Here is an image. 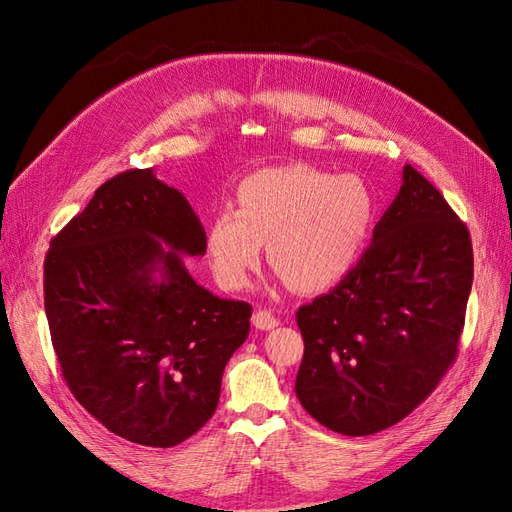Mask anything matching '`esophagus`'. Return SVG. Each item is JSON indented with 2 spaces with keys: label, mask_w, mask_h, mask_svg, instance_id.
Segmentation results:
<instances>
[{
  "label": "esophagus",
  "mask_w": 512,
  "mask_h": 512,
  "mask_svg": "<svg viewBox=\"0 0 512 512\" xmlns=\"http://www.w3.org/2000/svg\"><path fill=\"white\" fill-rule=\"evenodd\" d=\"M252 322H254V327L260 331H271L277 327V318L271 309H256Z\"/></svg>",
  "instance_id": "esophagus-1"
}]
</instances>
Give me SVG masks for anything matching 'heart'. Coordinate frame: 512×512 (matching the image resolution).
Listing matches in <instances>:
<instances>
[{"label": "heart", "mask_w": 512, "mask_h": 512, "mask_svg": "<svg viewBox=\"0 0 512 512\" xmlns=\"http://www.w3.org/2000/svg\"><path fill=\"white\" fill-rule=\"evenodd\" d=\"M237 209L224 207L207 226L215 280L243 288L269 243L271 265L301 292L342 282L361 260L378 200L359 175L312 166L258 170L237 188Z\"/></svg>", "instance_id": "1"}]
</instances>
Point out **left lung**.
Instances as JSON below:
<instances>
[{
	"instance_id": "left-lung-1",
	"label": "left lung",
	"mask_w": 512,
	"mask_h": 512,
	"mask_svg": "<svg viewBox=\"0 0 512 512\" xmlns=\"http://www.w3.org/2000/svg\"><path fill=\"white\" fill-rule=\"evenodd\" d=\"M401 188L356 267L299 307L301 406L344 436L406 418L457 356L472 290L470 232L444 196L404 166Z\"/></svg>"
}]
</instances>
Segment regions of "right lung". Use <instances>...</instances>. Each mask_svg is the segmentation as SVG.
Instances as JSON below:
<instances>
[{
    "label": "right lung",
    "instance_id": "add662e5",
    "mask_svg": "<svg viewBox=\"0 0 512 512\" xmlns=\"http://www.w3.org/2000/svg\"><path fill=\"white\" fill-rule=\"evenodd\" d=\"M185 196L126 170L51 241L44 312L79 404L117 436L170 448L218 408L222 374L252 305L196 284L183 256L207 252Z\"/></svg>",
    "mask_w": 512,
    "mask_h": 512
}]
</instances>
